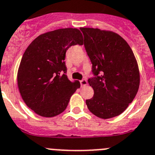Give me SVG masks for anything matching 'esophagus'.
<instances>
[{
  "mask_svg": "<svg viewBox=\"0 0 155 155\" xmlns=\"http://www.w3.org/2000/svg\"><path fill=\"white\" fill-rule=\"evenodd\" d=\"M81 83V87H84V86H86V85L87 84V81L85 79H83V80H81L80 81Z\"/></svg>",
  "mask_w": 155,
  "mask_h": 155,
  "instance_id": "obj_1",
  "label": "esophagus"
}]
</instances>
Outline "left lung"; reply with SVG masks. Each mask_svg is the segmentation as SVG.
Wrapping results in <instances>:
<instances>
[{
  "instance_id": "left-lung-1",
  "label": "left lung",
  "mask_w": 155,
  "mask_h": 155,
  "mask_svg": "<svg viewBox=\"0 0 155 155\" xmlns=\"http://www.w3.org/2000/svg\"><path fill=\"white\" fill-rule=\"evenodd\" d=\"M84 45L92 64L94 89L86 104L92 114L103 119L119 115L133 101L140 84L138 66L124 39L112 31L81 28Z\"/></svg>"
}]
</instances>
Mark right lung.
<instances>
[{
  "instance_id": "1",
  "label": "right lung",
  "mask_w": 155,
  "mask_h": 155,
  "mask_svg": "<svg viewBox=\"0 0 155 155\" xmlns=\"http://www.w3.org/2000/svg\"><path fill=\"white\" fill-rule=\"evenodd\" d=\"M83 45L76 28H63L41 35L24 53L18 72L22 99L38 115L51 117L66 109L80 82L66 75V51L73 45Z\"/></svg>"
}]
</instances>
